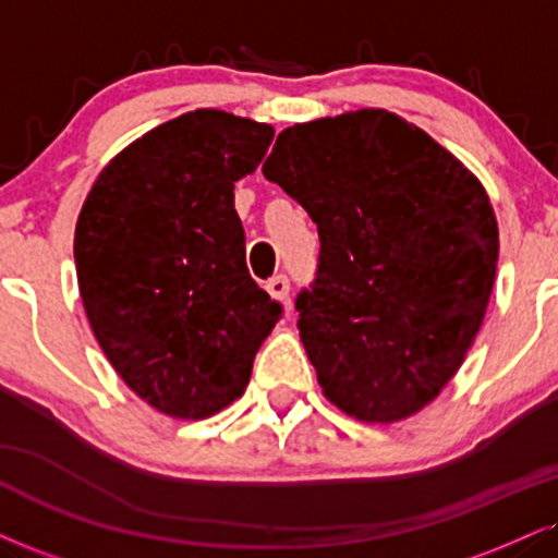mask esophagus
<instances>
[{
    "label": "esophagus",
    "mask_w": 558,
    "mask_h": 558,
    "mask_svg": "<svg viewBox=\"0 0 558 558\" xmlns=\"http://www.w3.org/2000/svg\"><path fill=\"white\" fill-rule=\"evenodd\" d=\"M265 288L272 299L286 301V304H288V299H291V283H288L286 275H272V278L267 280Z\"/></svg>",
    "instance_id": "obj_1"
}]
</instances>
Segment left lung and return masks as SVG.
<instances>
[{
  "instance_id": "1",
  "label": "left lung",
  "mask_w": 558,
  "mask_h": 558,
  "mask_svg": "<svg viewBox=\"0 0 558 558\" xmlns=\"http://www.w3.org/2000/svg\"><path fill=\"white\" fill-rule=\"evenodd\" d=\"M319 231L299 330L340 411L392 424L454 377L486 314L499 228L481 181L385 109L288 126L262 166Z\"/></svg>"
}]
</instances>
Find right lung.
<instances>
[{
    "label": "right lung",
    "instance_id": "add662e5",
    "mask_svg": "<svg viewBox=\"0 0 558 558\" xmlns=\"http://www.w3.org/2000/svg\"><path fill=\"white\" fill-rule=\"evenodd\" d=\"M272 126L197 109L100 171L75 231L80 296L119 377L156 411L207 418L241 398L283 314L246 270L233 181Z\"/></svg>",
    "mask_w": 558,
    "mask_h": 558
}]
</instances>
